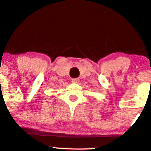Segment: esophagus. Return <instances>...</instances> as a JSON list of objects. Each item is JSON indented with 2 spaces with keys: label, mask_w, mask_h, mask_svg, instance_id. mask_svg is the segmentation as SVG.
<instances>
[{
  "label": "esophagus",
  "mask_w": 151,
  "mask_h": 151,
  "mask_svg": "<svg viewBox=\"0 0 151 151\" xmlns=\"http://www.w3.org/2000/svg\"><path fill=\"white\" fill-rule=\"evenodd\" d=\"M79 82V79H72V83H74V84H78Z\"/></svg>",
  "instance_id": "1"
}]
</instances>
